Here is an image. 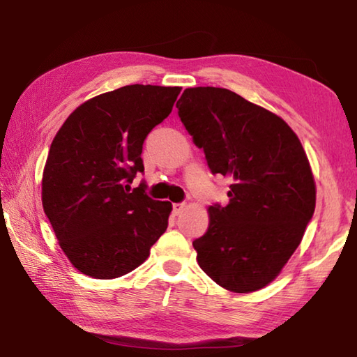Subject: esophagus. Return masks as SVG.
<instances>
[{"label":"esophagus","mask_w":357,"mask_h":357,"mask_svg":"<svg viewBox=\"0 0 357 357\" xmlns=\"http://www.w3.org/2000/svg\"><path fill=\"white\" fill-rule=\"evenodd\" d=\"M184 208H185V203H174V204H173V213L178 215V214L183 213Z\"/></svg>","instance_id":"34e87169"}]
</instances>
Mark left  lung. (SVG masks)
<instances>
[{
    "label": "left lung",
    "mask_w": 357,
    "mask_h": 357,
    "mask_svg": "<svg viewBox=\"0 0 357 357\" xmlns=\"http://www.w3.org/2000/svg\"><path fill=\"white\" fill-rule=\"evenodd\" d=\"M178 114L213 174L231 179L227 206H209L193 241L217 285L250 293L273 282L315 211V181L299 138L277 114L225 88H187Z\"/></svg>",
    "instance_id": "1"
}]
</instances>
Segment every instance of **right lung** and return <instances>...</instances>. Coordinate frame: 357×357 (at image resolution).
Here are the masks:
<instances>
[{
  "label": "right lung",
  "instance_id": "obj_1",
  "mask_svg": "<svg viewBox=\"0 0 357 357\" xmlns=\"http://www.w3.org/2000/svg\"><path fill=\"white\" fill-rule=\"evenodd\" d=\"M179 86L129 84L84 102L53 138L42 204L66 257L94 279L138 268L165 233L170 202L142 183L143 142L172 113Z\"/></svg>",
  "mask_w": 357,
  "mask_h": 357
}]
</instances>
